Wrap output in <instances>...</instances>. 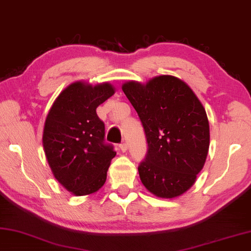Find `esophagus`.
<instances>
[{
	"label": "esophagus",
	"mask_w": 251,
	"mask_h": 251,
	"mask_svg": "<svg viewBox=\"0 0 251 251\" xmlns=\"http://www.w3.org/2000/svg\"><path fill=\"white\" fill-rule=\"evenodd\" d=\"M119 148H120V150L122 152H126V150H128V144H126V142H122L120 146H119Z\"/></svg>",
	"instance_id": "esophagus-1"
}]
</instances>
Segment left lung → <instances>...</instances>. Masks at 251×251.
Masks as SVG:
<instances>
[{
    "label": "left lung",
    "instance_id": "8db88e82",
    "mask_svg": "<svg viewBox=\"0 0 251 251\" xmlns=\"http://www.w3.org/2000/svg\"><path fill=\"white\" fill-rule=\"evenodd\" d=\"M122 90L138 112L148 152L139 175L152 194L173 199L193 186L209 148L205 109L187 83L169 75L146 85L128 81Z\"/></svg>",
    "mask_w": 251,
    "mask_h": 251
}]
</instances>
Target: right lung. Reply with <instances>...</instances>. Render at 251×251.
I'll list each match as a JSON object with an SVG mask.
<instances>
[{
  "label": "right lung",
  "mask_w": 251,
  "mask_h": 251,
  "mask_svg": "<svg viewBox=\"0 0 251 251\" xmlns=\"http://www.w3.org/2000/svg\"><path fill=\"white\" fill-rule=\"evenodd\" d=\"M114 94L108 82L77 81L60 92L44 126L43 147L55 178L74 195L95 193L107 179L116 151L104 142L99 104Z\"/></svg>",
  "instance_id": "add662e5"
}]
</instances>
